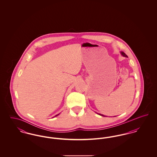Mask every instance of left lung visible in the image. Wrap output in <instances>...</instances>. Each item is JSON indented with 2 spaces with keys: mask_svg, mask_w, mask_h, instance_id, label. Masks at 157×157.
<instances>
[{
  "mask_svg": "<svg viewBox=\"0 0 157 157\" xmlns=\"http://www.w3.org/2000/svg\"><path fill=\"white\" fill-rule=\"evenodd\" d=\"M121 55H122L123 56H125V57H127V58H128V56H127V55H126L125 53L123 52H121ZM98 114H99V115L102 116V117H106V116H105V115H102V114H101V113H98Z\"/></svg>",
  "mask_w": 157,
  "mask_h": 157,
  "instance_id": "1",
  "label": "left lung"
}]
</instances>
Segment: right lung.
I'll use <instances>...</instances> for the list:
<instances>
[{"label":"right lung","instance_id":"add662e5","mask_svg":"<svg viewBox=\"0 0 157 157\" xmlns=\"http://www.w3.org/2000/svg\"><path fill=\"white\" fill-rule=\"evenodd\" d=\"M59 115V114H58V115H55V117H56V116H58V115Z\"/></svg>","mask_w":157,"mask_h":157}]
</instances>
